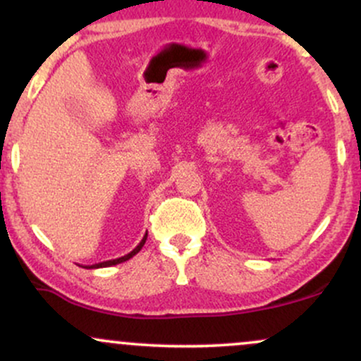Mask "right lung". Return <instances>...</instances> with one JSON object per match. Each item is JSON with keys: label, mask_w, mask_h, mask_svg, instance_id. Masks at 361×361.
<instances>
[{"label": "right lung", "mask_w": 361, "mask_h": 361, "mask_svg": "<svg viewBox=\"0 0 361 361\" xmlns=\"http://www.w3.org/2000/svg\"><path fill=\"white\" fill-rule=\"evenodd\" d=\"M146 239H147V233H146V235H144L142 238V241H140L137 246L134 247V250H132L130 252H128V255H126V256H122V258H117V259H109V261H103V263H98V264H93V267H90V268H105V267H114V264H118V263H123V261H127V259H130L132 256H135L137 255V252L142 250V246H144V243H146Z\"/></svg>", "instance_id": "add662e5"}]
</instances>
